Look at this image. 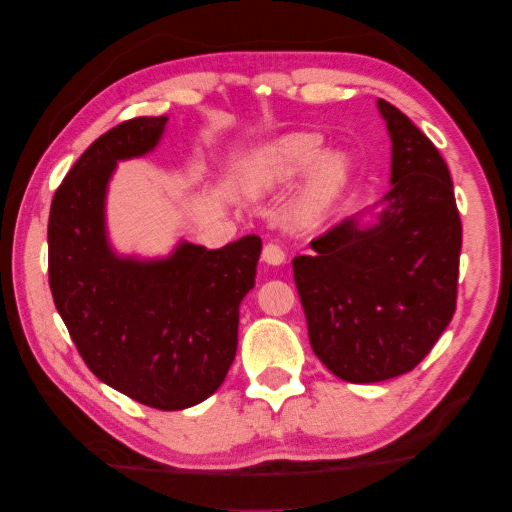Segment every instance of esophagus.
<instances>
[{
  "mask_svg": "<svg viewBox=\"0 0 512 512\" xmlns=\"http://www.w3.org/2000/svg\"><path fill=\"white\" fill-rule=\"evenodd\" d=\"M285 249L281 245H276V242H267L263 247V261L267 265H283L285 263Z\"/></svg>",
  "mask_w": 512,
  "mask_h": 512,
  "instance_id": "1",
  "label": "esophagus"
}]
</instances>
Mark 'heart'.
Instances as JSON below:
<instances>
[{
  "label": "heart",
  "instance_id": "obj_1",
  "mask_svg": "<svg viewBox=\"0 0 512 512\" xmlns=\"http://www.w3.org/2000/svg\"><path fill=\"white\" fill-rule=\"evenodd\" d=\"M324 148L326 141L317 132H292L267 143L245 170L247 191H274L308 172L294 202V218L301 227H319L344 202L353 179L351 157L344 150Z\"/></svg>",
  "mask_w": 512,
  "mask_h": 512
}]
</instances>
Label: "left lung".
Segmentation results:
<instances>
[{
  "label": "left lung",
  "mask_w": 512,
  "mask_h": 512,
  "mask_svg": "<svg viewBox=\"0 0 512 512\" xmlns=\"http://www.w3.org/2000/svg\"><path fill=\"white\" fill-rule=\"evenodd\" d=\"M378 107L393 143L387 209L369 229L339 222L292 261L312 351L355 384L409 373L432 351L456 310L463 238L441 152L398 107Z\"/></svg>",
  "instance_id": "8db88e82"
}]
</instances>
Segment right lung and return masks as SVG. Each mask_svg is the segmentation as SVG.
I'll use <instances>...</instances> for the list:
<instances>
[{
	"label": "right lung",
	"instance_id": "obj_1",
	"mask_svg": "<svg viewBox=\"0 0 512 512\" xmlns=\"http://www.w3.org/2000/svg\"><path fill=\"white\" fill-rule=\"evenodd\" d=\"M166 116H137L101 134L51 200L49 288L87 369L141 405L177 411L211 396L238 346V308L254 288L263 242L179 245L166 261L112 254L105 186L119 159L157 146Z\"/></svg>",
	"mask_w": 512,
	"mask_h": 512
}]
</instances>
